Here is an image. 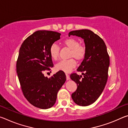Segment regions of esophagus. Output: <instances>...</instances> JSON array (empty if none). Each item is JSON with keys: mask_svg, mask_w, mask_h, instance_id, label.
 Listing matches in <instances>:
<instances>
[{"mask_svg": "<svg viewBox=\"0 0 128 128\" xmlns=\"http://www.w3.org/2000/svg\"><path fill=\"white\" fill-rule=\"evenodd\" d=\"M66 80H69V79H70V77H69V76L68 74H66Z\"/></svg>", "mask_w": 128, "mask_h": 128, "instance_id": "34e87169", "label": "esophagus"}]
</instances>
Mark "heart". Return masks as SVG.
I'll return each mask as SVG.
<instances>
[{
  "label": "heart",
  "mask_w": 128,
  "mask_h": 128,
  "mask_svg": "<svg viewBox=\"0 0 128 128\" xmlns=\"http://www.w3.org/2000/svg\"><path fill=\"white\" fill-rule=\"evenodd\" d=\"M64 44L71 50L70 58H74L80 61L85 58L86 55V48L85 47L80 45L78 40L74 38L66 39L64 41ZM60 48L56 43H53L50 47L49 52L51 58L56 60L59 57ZM76 66V62L73 59L66 60H61L56 64L55 68L58 70H62L66 73L70 72Z\"/></svg>",
  "instance_id": "b5f03b06"
}]
</instances>
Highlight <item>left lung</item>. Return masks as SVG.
Wrapping results in <instances>:
<instances>
[{
  "instance_id": "8db88e82",
  "label": "left lung",
  "mask_w": 128,
  "mask_h": 128,
  "mask_svg": "<svg viewBox=\"0 0 128 128\" xmlns=\"http://www.w3.org/2000/svg\"><path fill=\"white\" fill-rule=\"evenodd\" d=\"M69 36H76L84 40L86 55L77 69L84 77L76 73L70 78L77 84V88L72 94L74 102L80 106H88L94 103L102 93L108 78L110 57L104 42L100 36L88 29L69 32Z\"/></svg>"
}]
</instances>
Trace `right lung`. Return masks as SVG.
Returning <instances> with one entry per match:
<instances>
[{
  "instance_id": "1",
  "label": "right lung",
  "mask_w": 128,
  "mask_h": 128,
  "mask_svg": "<svg viewBox=\"0 0 128 128\" xmlns=\"http://www.w3.org/2000/svg\"><path fill=\"white\" fill-rule=\"evenodd\" d=\"M61 34L38 30L26 39L19 50L16 71L26 99L35 107L48 109L56 102L57 94L66 81V76L59 71L51 78L43 72L54 66L50 47L60 39Z\"/></svg>"
}]
</instances>
